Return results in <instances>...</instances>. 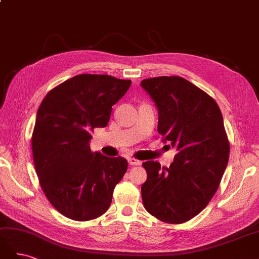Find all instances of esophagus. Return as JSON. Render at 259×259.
<instances>
[{
    "instance_id": "1",
    "label": "esophagus",
    "mask_w": 259,
    "mask_h": 259,
    "mask_svg": "<svg viewBox=\"0 0 259 259\" xmlns=\"http://www.w3.org/2000/svg\"><path fill=\"white\" fill-rule=\"evenodd\" d=\"M128 164H130V165H140V164H142V162H140L137 159H135V158H130L128 159Z\"/></svg>"
}]
</instances>
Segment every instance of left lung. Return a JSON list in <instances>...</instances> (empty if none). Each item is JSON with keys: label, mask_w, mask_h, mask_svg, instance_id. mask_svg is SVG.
<instances>
[{"label": "left lung", "mask_w": 259, "mask_h": 259, "mask_svg": "<svg viewBox=\"0 0 259 259\" xmlns=\"http://www.w3.org/2000/svg\"><path fill=\"white\" fill-rule=\"evenodd\" d=\"M140 85L159 109L158 132L177 154L169 167L143 163L145 208L159 221L183 224L214 197L229 160L222 111L208 94L180 76H156Z\"/></svg>", "instance_id": "8db88e82"}]
</instances>
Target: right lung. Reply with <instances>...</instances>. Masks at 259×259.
Segmentation results:
<instances>
[{"label": "right lung", "mask_w": 259, "mask_h": 259, "mask_svg": "<svg viewBox=\"0 0 259 259\" xmlns=\"http://www.w3.org/2000/svg\"><path fill=\"white\" fill-rule=\"evenodd\" d=\"M132 84L108 74H79L51 90L41 103L31 138L35 171L60 214L88 222L106 213L127 169L121 156L90 148L91 132L106 127L112 106Z\"/></svg>", "instance_id": "1"}]
</instances>
